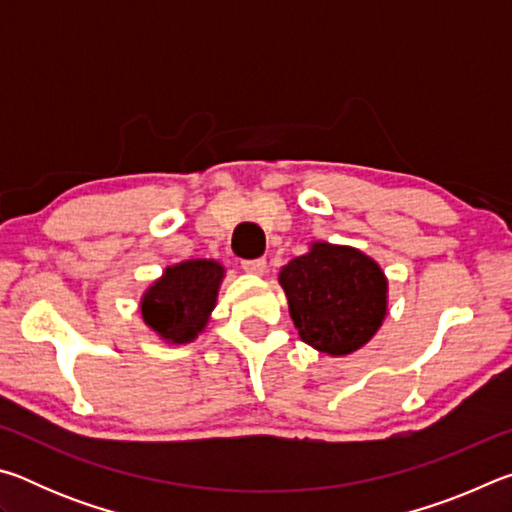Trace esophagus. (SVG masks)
Wrapping results in <instances>:
<instances>
[{"mask_svg":"<svg viewBox=\"0 0 512 512\" xmlns=\"http://www.w3.org/2000/svg\"><path fill=\"white\" fill-rule=\"evenodd\" d=\"M241 268H244L246 273H255V275H262L266 271V259L257 257V259H244L241 262Z\"/></svg>","mask_w":512,"mask_h":512,"instance_id":"34e87169","label":"esophagus"}]
</instances>
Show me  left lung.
Returning <instances> with one entry per match:
<instances>
[{"instance_id":"left-lung-1","label":"left lung","mask_w":512,"mask_h":512,"mask_svg":"<svg viewBox=\"0 0 512 512\" xmlns=\"http://www.w3.org/2000/svg\"><path fill=\"white\" fill-rule=\"evenodd\" d=\"M280 284L300 339L332 357L366 345L386 316V277L357 248L316 241L282 268Z\"/></svg>"}]
</instances>
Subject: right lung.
Segmentation results:
<instances>
[{
	"mask_svg": "<svg viewBox=\"0 0 512 512\" xmlns=\"http://www.w3.org/2000/svg\"><path fill=\"white\" fill-rule=\"evenodd\" d=\"M223 273V266L214 259H189L169 266L140 302L144 323L164 341L192 343L216 305Z\"/></svg>",
	"mask_w": 512,
	"mask_h": 512,
	"instance_id": "add662e5",
	"label": "right lung"
}]
</instances>
